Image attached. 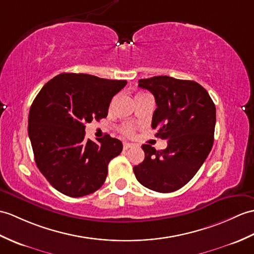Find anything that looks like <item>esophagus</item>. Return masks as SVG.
<instances>
[{"instance_id":"1","label":"esophagus","mask_w":254,"mask_h":254,"mask_svg":"<svg viewBox=\"0 0 254 254\" xmlns=\"http://www.w3.org/2000/svg\"><path fill=\"white\" fill-rule=\"evenodd\" d=\"M131 147H133V145L132 144H129V143H123V149H128V148H131Z\"/></svg>"}]
</instances>
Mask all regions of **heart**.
<instances>
[{"instance_id":"heart-1","label":"heart","mask_w":254,"mask_h":254,"mask_svg":"<svg viewBox=\"0 0 254 254\" xmlns=\"http://www.w3.org/2000/svg\"><path fill=\"white\" fill-rule=\"evenodd\" d=\"M121 132L125 135H127V136H131L134 133V127L131 125H126L121 127Z\"/></svg>"}]
</instances>
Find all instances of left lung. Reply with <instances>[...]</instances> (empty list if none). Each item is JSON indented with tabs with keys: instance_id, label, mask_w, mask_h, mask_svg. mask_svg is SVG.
Returning a JSON list of instances; mask_svg holds the SVG:
<instances>
[{
	"instance_id": "8db88e82",
	"label": "left lung",
	"mask_w": 254,
	"mask_h": 254,
	"mask_svg": "<svg viewBox=\"0 0 254 254\" xmlns=\"http://www.w3.org/2000/svg\"><path fill=\"white\" fill-rule=\"evenodd\" d=\"M138 86L155 96L151 127L168 139L163 150L141 146L144 161L133 168L141 185L158 192H172L190 182L202 166L214 140L215 105L194 81L168 75L138 80Z\"/></svg>"
}]
</instances>
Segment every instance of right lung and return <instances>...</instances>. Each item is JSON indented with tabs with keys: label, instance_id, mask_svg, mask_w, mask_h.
<instances>
[{
	"label": "right lung",
	"instance_id": "add662e5",
	"mask_svg": "<svg viewBox=\"0 0 254 254\" xmlns=\"http://www.w3.org/2000/svg\"><path fill=\"white\" fill-rule=\"evenodd\" d=\"M127 85L85 73H61L41 88L29 111L28 134L34 160L50 184L78 198L99 190L108 163L122 143L105 135L85 138V125L108 115L111 99Z\"/></svg>",
	"mask_w": 254,
	"mask_h": 254
}]
</instances>
